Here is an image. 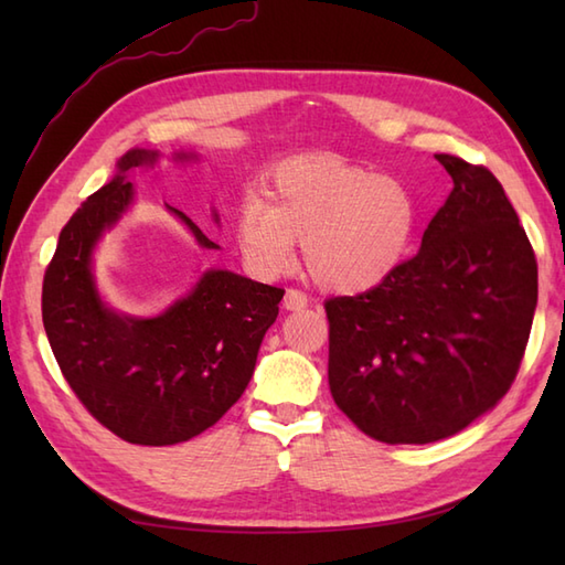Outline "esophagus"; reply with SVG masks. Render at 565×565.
<instances>
[{
	"instance_id": "obj_1",
	"label": "esophagus",
	"mask_w": 565,
	"mask_h": 565,
	"mask_svg": "<svg viewBox=\"0 0 565 565\" xmlns=\"http://www.w3.org/2000/svg\"><path fill=\"white\" fill-rule=\"evenodd\" d=\"M308 306V296L298 289H289L284 296V308L286 310H301Z\"/></svg>"
}]
</instances>
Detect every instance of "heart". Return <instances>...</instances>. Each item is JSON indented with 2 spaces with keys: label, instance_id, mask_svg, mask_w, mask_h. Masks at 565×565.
Instances as JSON below:
<instances>
[{
  "label": "heart",
  "instance_id": "heart-1",
  "mask_svg": "<svg viewBox=\"0 0 565 565\" xmlns=\"http://www.w3.org/2000/svg\"><path fill=\"white\" fill-rule=\"evenodd\" d=\"M417 218L415 194L398 177L334 154H306L276 167L264 199L239 201L235 235L247 267L264 279L289 271L296 239H303L306 269L318 286L359 294L405 259Z\"/></svg>",
  "mask_w": 565,
  "mask_h": 565
}]
</instances>
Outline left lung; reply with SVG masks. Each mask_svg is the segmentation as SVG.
I'll return each mask as SVG.
<instances>
[{"instance_id": "left-lung-1", "label": "left lung", "mask_w": 565, "mask_h": 565, "mask_svg": "<svg viewBox=\"0 0 565 565\" xmlns=\"http://www.w3.org/2000/svg\"><path fill=\"white\" fill-rule=\"evenodd\" d=\"M454 179L415 257L326 301L330 393L376 441L451 437L510 391L530 342L536 257L495 174L437 154Z\"/></svg>"}]
</instances>
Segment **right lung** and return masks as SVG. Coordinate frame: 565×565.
I'll list each match as a JSON object with an SVG mask.
<instances>
[{"label":"right lung","mask_w":565,"mask_h":565,"mask_svg":"<svg viewBox=\"0 0 565 565\" xmlns=\"http://www.w3.org/2000/svg\"><path fill=\"white\" fill-rule=\"evenodd\" d=\"M158 152L130 150L109 184L82 203L60 231L43 276V326L55 362L87 413L130 444L167 447L213 427L247 388L264 332L284 289L233 271H209L158 318L104 308L92 279V249L121 215L128 174ZM199 245L218 247L172 209Z\"/></svg>","instance_id":"obj_1"}]
</instances>
